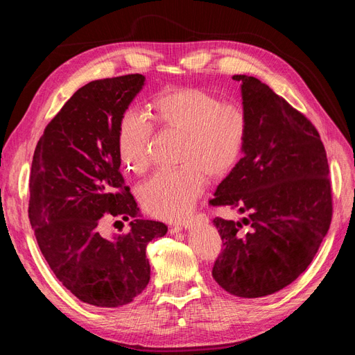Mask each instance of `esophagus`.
<instances>
[{
    "instance_id": "34e87169",
    "label": "esophagus",
    "mask_w": 355,
    "mask_h": 355,
    "mask_svg": "<svg viewBox=\"0 0 355 355\" xmlns=\"http://www.w3.org/2000/svg\"><path fill=\"white\" fill-rule=\"evenodd\" d=\"M207 220H209V219H207L206 214H198V216H196V218H194V220H187V222L182 223V227H171V228H170V232L176 234V232H179V231L184 230V228H185V230H187V228H189L191 225L194 223V222H200V223H202V222H207Z\"/></svg>"
}]
</instances>
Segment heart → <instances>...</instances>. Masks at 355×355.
<instances>
[{"mask_svg": "<svg viewBox=\"0 0 355 355\" xmlns=\"http://www.w3.org/2000/svg\"><path fill=\"white\" fill-rule=\"evenodd\" d=\"M151 123L136 111H125L118 127V148L124 166L142 173L151 164L154 127L182 133L179 163L158 171L141 189L145 210L164 220H180L194 209L207 184L227 176L239 163L247 137V115L237 102L200 87H175L149 102Z\"/></svg>", "mask_w": 355, "mask_h": 355, "instance_id": "obj_1", "label": "heart"}]
</instances>
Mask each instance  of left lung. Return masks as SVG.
Returning a JSON list of instances; mask_svg holds the SVG:
<instances>
[{"mask_svg":"<svg viewBox=\"0 0 355 355\" xmlns=\"http://www.w3.org/2000/svg\"><path fill=\"white\" fill-rule=\"evenodd\" d=\"M232 78L241 81L247 115L244 157L209 204L247 218L213 219L223 249L211 275L234 296L262 297L293 283L326 237L333 214L329 164L317 128L302 112L261 80Z\"/></svg>","mask_w":355,"mask_h":355,"instance_id":"left-lung-1","label":"left lung"}]
</instances>
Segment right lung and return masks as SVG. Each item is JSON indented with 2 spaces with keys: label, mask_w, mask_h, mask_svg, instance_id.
Segmentation results:
<instances>
[{
  "label": "right lung",
  "mask_w": 355,
  "mask_h": 355,
  "mask_svg": "<svg viewBox=\"0 0 355 355\" xmlns=\"http://www.w3.org/2000/svg\"><path fill=\"white\" fill-rule=\"evenodd\" d=\"M145 77L96 80L78 89L47 124L32 158L29 219L58 280L85 304L116 308L144 292L151 277L148 243L164 223L137 219L120 171L118 127ZM133 217L131 231L100 234L105 217Z\"/></svg>",
  "instance_id": "1"
}]
</instances>
